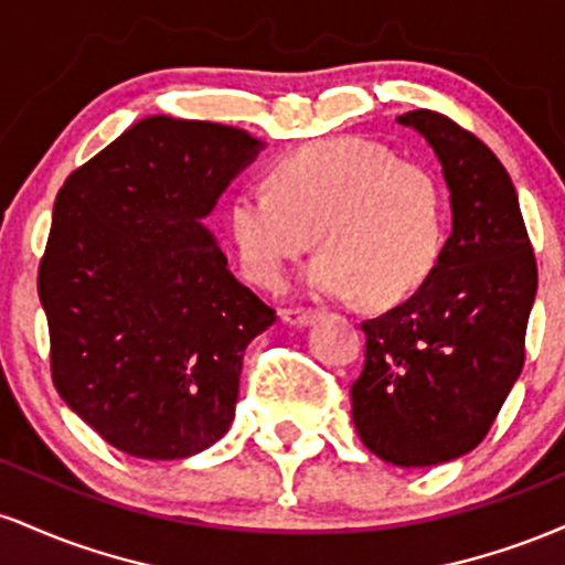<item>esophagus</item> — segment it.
<instances>
[{"label":"esophagus","instance_id":"obj_1","mask_svg":"<svg viewBox=\"0 0 565 565\" xmlns=\"http://www.w3.org/2000/svg\"><path fill=\"white\" fill-rule=\"evenodd\" d=\"M281 319L287 321L289 327L302 329V327H310V323L319 319V313H316V310H305V308H287V310H281Z\"/></svg>","mask_w":565,"mask_h":565}]
</instances>
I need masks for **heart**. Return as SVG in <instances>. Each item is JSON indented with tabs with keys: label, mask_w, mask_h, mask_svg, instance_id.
Segmentation results:
<instances>
[{
	"label": "heart",
	"mask_w": 565,
	"mask_h": 565,
	"mask_svg": "<svg viewBox=\"0 0 565 565\" xmlns=\"http://www.w3.org/2000/svg\"><path fill=\"white\" fill-rule=\"evenodd\" d=\"M228 228L255 281H281L316 236L321 255L305 274L310 291L387 305L436 270L446 199L425 164L345 135L278 157L270 188H242L231 199Z\"/></svg>",
	"instance_id": "1"
}]
</instances>
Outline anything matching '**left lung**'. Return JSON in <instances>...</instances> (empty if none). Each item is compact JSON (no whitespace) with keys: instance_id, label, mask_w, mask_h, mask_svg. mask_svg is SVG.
<instances>
[{"instance_id":"8db88e82","label":"left lung","mask_w":565,"mask_h":565,"mask_svg":"<svg viewBox=\"0 0 565 565\" xmlns=\"http://www.w3.org/2000/svg\"><path fill=\"white\" fill-rule=\"evenodd\" d=\"M398 125L436 151L451 236L423 287L361 323L366 361L350 401L369 451L398 468H430L476 449L515 385L536 260L515 185L476 135L427 108Z\"/></svg>"}]
</instances>
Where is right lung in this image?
Wrapping results in <instances>:
<instances>
[{
	"mask_svg": "<svg viewBox=\"0 0 565 565\" xmlns=\"http://www.w3.org/2000/svg\"><path fill=\"white\" fill-rule=\"evenodd\" d=\"M265 148L146 116L68 174L39 263L53 382L114 449L185 459L228 433L244 350L276 321L204 225Z\"/></svg>",
	"mask_w": 565,
	"mask_h": 565,
	"instance_id": "right-lung-1",
	"label": "right lung"
}]
</instances>
